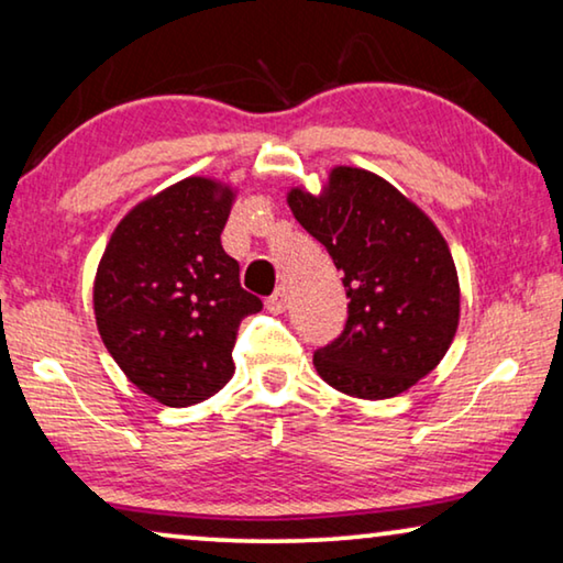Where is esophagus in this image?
<instances>
[{"label":"esophagus","instance_id":"obj_1","mask_svg":"<svg viewBox=\"0 0 563 563\" xmlns=\"http://www.w3.org/2000/svg\"><path fill=\"white\" fill-rule=\"evenodd\" d=\"M285 303H288V292H285L283 285H280L278 290L273 292L271 298L265 300V306H267V310H271V313H283V310H285Z\"/></svg>","mask_w":563,"mask_h":563}]
</instances>
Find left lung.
<instances>
[{"mask_svg": "<svg viewBox=\"0 0 563 563\" xmlns=\"http://www.w3.org/2000/svg\"><path fill=\"white\" fill-rule=\"evenodd\" d=\"M288 205L343 273L349 318L313 354L318 376L358 399H389L432 372L460 321V283L434 222L389 181L335 166L321 197Z\"/></svg>", "mask_w": 563, "mask_h": 563, "instance_id": "obj_1", "label": "left lung"}]
</instances>
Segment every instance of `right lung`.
<instances>
[{
	"label": "right lung",
	"mask_w": 563,
	"mask_h": 563,
	"mask_svg": "<svg viewBox=\"0 0 563 563\" xmlns=\"http://www.w3.org/2000/svg\"><path fill=\"white\" fill-rule=\"evenodd\" d=\"M234 191L189 176L131 209L100 257L93 308L108 354L166 407H189L232 379L240 321L263 300L222 250Z\"/></svg>",
	"instance_id": "1"
}]
</instances>
